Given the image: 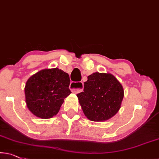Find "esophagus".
Returning a JSON list of instances; mask_svg holds the SVG:
<instances>
[{"label": "esophagus", "mask_w": 159, "mask_h": 159, "mask_svg": "<svg viewBox=\"0 0 159 159\" xmlns=\"http://www.w3.org/2000/svg\"><path fill=\"white\" fill-rule=\"evenodd\" d=\"M71 91L74 93H79L83 90L84 85L82 82H72L70 85Z\"/></svg>", "instance_id": "1"}]
</instances>
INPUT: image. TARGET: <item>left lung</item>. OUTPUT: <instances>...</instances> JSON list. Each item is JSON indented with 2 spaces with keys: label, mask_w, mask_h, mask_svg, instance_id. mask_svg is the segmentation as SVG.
<instances>
[{
  "label": "left lung",
  "mask_w": 159,
  "mask_h": 159,
  "mask_svg": "<svg viewBox=\"0 0 159 159\" xmlns=\"http://www.w3.org/2000/svg\"><path fill=\"white\" fill-rule=\"evenodd\" d=\"M84 91L77 96L84 116L95 122L112 118L120 108L123 87L110 73L95 72L87 77Z\"/></svg>",
  "instance_id": "8db88e82"
}]
</instances>
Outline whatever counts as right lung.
Returning <instances> with one entry per match:
<instances>
[{
    "label": "right lung",
    "mask_w": 159,
    "mask_h": 159,
    "mask_svg": "<svg viewBox=\"0 0 159 159\" xmlns=\"http://www.w3.org/2000/svg\"><path fill=\"white\" fill-rule=\"evenodd\" d=\"M67 73L58 68L44 69L32 75L24 88L28 109L34 116L49 119L56 116L71 93Z\"/></svg>",
    "instance_id": "right-lung-1"
}]
</instances>
